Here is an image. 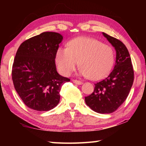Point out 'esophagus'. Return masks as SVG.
<instances>
[{
    "label": "esophagus",
    "mask_w": 146,
    "mask_h": 146,
    "mask_svg": "<svg viewBox=\"0 0 146 146\" xmlns=\"http://www.w3.org/2000/svg\"><path fill=\"white\" fill-rule=\"evenodd\" d=\"M72 81H73V83L76 84H78V85H80V84H82V82H81V81L78 80H75V79H73Z\"/></svg>",
    "instance_id": "esophagus-1"
}]
</instances>
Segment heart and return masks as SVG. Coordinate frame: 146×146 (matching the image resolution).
<instances>
[{
    "instance_id": "1",
    "label": "heart",
    "mask_w": 146,
    "mask_h": 146,
    "mask_svg": "<svg viewBox=\"0 0 146 146\" xmlns=\"http://www.w3.org/2000/svg\"><path fill=\"white\" fill-rule=\"evenodd\" d=\"M55 62L65 76L73 72L79 62L81 75L96 80L104 77L111 69L114 53L110 46L96 39L80 37L70 42L68 48H59Z\"/></svg>"
}]
</instances>
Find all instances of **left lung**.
<instances>
[{
  "label": "left lung",
  "mask_w": 146,
  "mask_h": 146,
  "mask_svg": "<svg viewBox=\"0 0 146 146\" xmlns=\"http://www.w3.org/2000/svg\"><path fill=\"white\" fill-rule=\"evenodd\" d=\"M115 47L117 56L114 68L104 80L95 84L93 92L85 97V102L94 111L111 113L126 100L134 80L131 59L124 44L115 37L103 33Z\"/></svg>",
  "instance_id": "left-lung-1"
}]
</instances>
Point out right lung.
<instances>
[{
	"instance_id": "right-lung-1",
	"label": "right lung",
	"mask_w": 146,
	"mask_h": 146,
	"mask_svg": "<svg viewBox=\"0 0 146 146\" xmlns=\"http://www.w3.org/2000/svg\"><path fill=\"white\" fill-rule=\"evenodd\" d=\"M62 36L44 32L23 42L16 53L12 66L14 88L26 106L44 111L60 102V91L70 79L59 75L56 53Z\"/></svg>"
}]
</instances>
